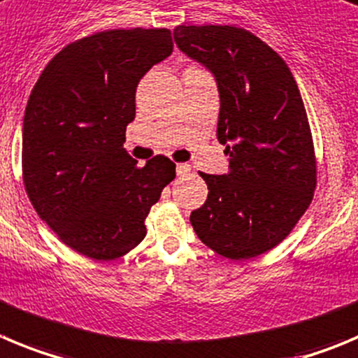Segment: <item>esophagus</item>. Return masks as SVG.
<instances>
[{
    "label": "esophagus",
    "mask_w": 358,
    "mask_h": 358,
    "mask_svg": "<svg viewBox=\"0 0 358 358\" xmlns=\"http://www.w3.org/2000/svg\"><path fill=\"white\" fill-rule=\"evenodd\" d=\"M190 171H192V168H190V164H185V162L176 164V175H178V176L190 175Z\"/></svg>",
    "instance_id": "34e87169"
}]
</instances>
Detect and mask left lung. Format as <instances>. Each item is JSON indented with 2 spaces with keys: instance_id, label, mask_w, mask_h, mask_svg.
I'll return each mask as SVG.
<instances>
[{
  "instance_id": "obj_1",
  "label": "left lung",
  "mask_w": 358,
  "mask_h": 358,
  "mask_svg": "<svg viewBox=\"0 0 358 358\" xmlns=\"http://www.w3.org/2000/svg\"><path fill=\"white\" fill-rule=\"evenodd\" d=\"M175 42L219 85L217 139L226 175L199 173L208 198L190 224L217 255L249 259L279 245L309 208L316 153L302 95L286 62L236 26H178Z\"/></svg>"
}]
</instances>
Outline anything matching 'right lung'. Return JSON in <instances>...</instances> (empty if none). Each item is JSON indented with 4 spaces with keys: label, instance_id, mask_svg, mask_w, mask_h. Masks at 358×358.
Listing matches in <instances>:
<instances>
[{
    "label": "right lung",
    "instance_id": "right-lung-1",
    "mask_svg": "<svg viewBox=\"0 0 358 358\" xmlns=\"http://www.w3.org/2000/svg\"><path fill=\"white\" fill-rule=\"evenodd\" d=\"M173 52L171 29H108L70 42L33 86L22 125V182L38 217L66 247L109 262L143 242L145 220L176 176L155 155L123 148L136 88Z\"/></svg>",
    "mask_w": 358,
    "mask_h": 358
}]
</instances>
